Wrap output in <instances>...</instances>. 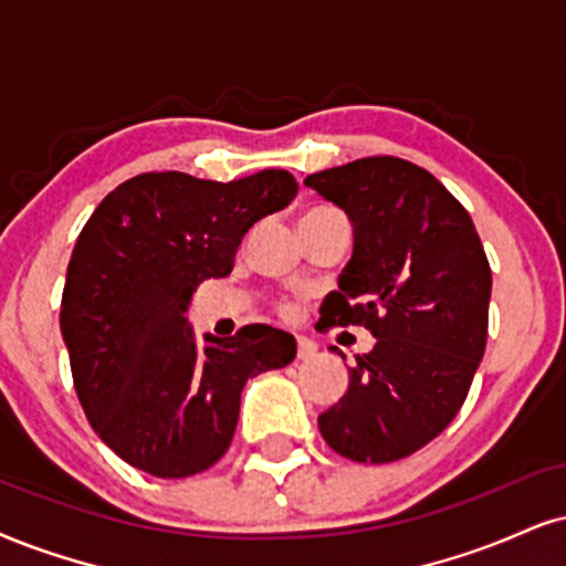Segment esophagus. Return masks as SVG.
Segmentation results:
<instances>
[{
  "label": "esophagus",
  "mask_w": 566,
  "mask_h": 566,
  "mask_svg": "<svg viewBox=\"0 0 566 566\" xmlns=\"http://www.w3.org/2000/svg\"><path fill=\"white\" fill-rule=\"evenodd\" d=\"M315 354H317L315 340H310V338H298L296 340V359L310 361L312 357H315Z\"/></svg>",
  "instance_id": "34e87169"
}]
</instances>
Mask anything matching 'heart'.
<instances>
[{
  "label": "heart",
  "mask_w": 566,
  "mask_h": 566,
  "mask_svg": "<svg viewBox=\"0 0 566 566\" xmlns=\"http://www.w3.org/2000/svg\"><path fill=\"white\" fill-rule=\"evenodd\" d=\"M327 214H340V212H338V209H333V207L317 205V207L306 209V212L302 214V220H298V222L315 220V218H327ZM296 312H298V302H296V298H283V302L277 304V315H281L283 319H294Z\"/></svg>",
  "instance_id": "1"
}]
</instances>
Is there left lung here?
I'll return each instance as SVG.
<instances>
[{"label":"left lung","instance_id":"8db88e82","mask_svg":"<svg viewBox=\"0 0 566 566\" xmlns=\"http://www.w3.org/2000/svg\"><path fill=\"white\" fill-rule=\"evenodd\" d=\"M304 184L354 226L352 262L319 325H361L378 338L348 367V390L317 417L319 432L354 462H396L441 436L470 394L488 340L491 264L470 212L420 165L365 157Z\"/></svg>","mask_w":566,"mask_h":566}]
</instances>
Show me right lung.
<instances>
[{"label":"right lung","mask_w":566,"mask_h":566,"mask_svg":"<svg viewBox=\"0 0 566 566\" xmlns=\"http://www.w3.org/2000/svg\"><path fill=\"white\" fill-rule=\"evenodd\" d=\"M296 191L285 170L230 184L142 172L83 226L60 327L91 428L128 464L155 478L209 470L233 441L247 380L296 357L294 336L270 325L201 352L186 317L199 283L230 275L249 228Z\"/></svg>","instance_id":"1"}]
</instances>
